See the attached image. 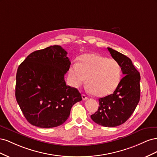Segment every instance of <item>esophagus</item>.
<instances>
[{"mask_svg": "<svg viewBox=\"0 0 157 157\" xmlns=\"http://www.w3.org/2000/svg\"><path fill=\"white\" fill-rule=\"evenodd\" d=\"M82 98L83 100H86V99H88V97L85 94H82Z\"/></svg>", "mask_w": 157, "mask_h": 157, "instance_id": "obj_1", "label": "esophagus"}]
</instances>
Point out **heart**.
<instances>
[{"label":"heart","instance_id":"b5f03b06","mask_svg":"<svg viewBox=\"0 0 157 157\" xmlns=\"http://www.w3.org/2000/svg\"><path fill=\"white\" fill-rule=\"evenodd\" d=\"M69 79L75 88L82 86L87 79V90L98 97L112 93L121 78V67L117 61L96 54L82 56L78 63L69 69Z\"/></svg>","mask_w":157,"mask_h":157}]
</instances>
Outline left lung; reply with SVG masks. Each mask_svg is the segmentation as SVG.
Returning <instances> with one entry per match:
<instances>
[{"label": "left lung", "instance_id": "8db88e82", "mask_svg": "<svg viewBox=\"0 0 157 157\" xmlns=\"http://www.w3.org/2000/svg\"><path fill=\"white\" fill-rule=\"evenodd\" d=\"M107 49L119 64L124 77L112 94L99 99L98 110L91 115V118L98 124L115 127L124 123L138 104L141 78L129 58L111 48Z\"/></svg>", "mask_w": 157, "mask_h": 157}]
</instances>
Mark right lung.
<instances>
[{"instance_id":"1","label":"right lung","mask_w":157,"mask_h":157,"mask_svg":"<svg viewBox=\"0 0 157 157\" xmlns=\"http://www.w3.org/2000/svg\"><path fill=\"white\" fill-rule=\"evenodd\" d=\"M67 52L54 45L32 52L18 67L16 98L27 121L42 128L61 125L71 107L82 100L78 90L66 85Z\"/></svg>"}]
</instances>
